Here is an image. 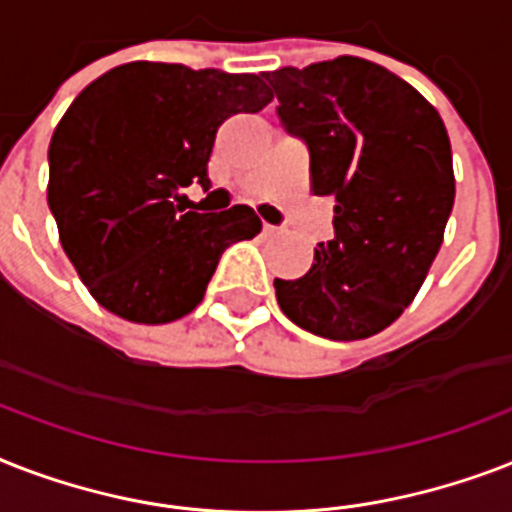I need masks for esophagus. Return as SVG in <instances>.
I'll return each mask as SVG.
<instances>
[{
    "label": "esophagus",
    "instance_id": "esophagus-1",
    "mask_svg": "<svg viewBox=\"0 0 512 512\" xmlns=\"http://www.w3.org/2000/svg\"><path fill=\"white\" fill-rule=\"evenodd\" d=\"M263 233H268V236H276V233H281V228H276V225H271V223H263Z\"/></svg>",
    "mask_w": 512,
    "mask_h": 512
}]
</instances>
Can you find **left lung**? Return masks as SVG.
<instances>
[{
	"mask_svg": "<svg viewBox=\"0 0 512 512\" xmlns=\"http://www.w3.org/2000/svg\"><path fill=\"white\" fill-rule=\"evenodd\" d=\"M265 79L281 127L308 148L313 193L335 199V239L305 276L273 281L276 300L313 335H377L412 303L444 241L454 207L444 122L412 84L353 55Z\"/></svg>",
	"mask_w": 512,
	"mask_h": 512,
	"instance_id": "1",
	"label": "left lung"
}]
</instances>
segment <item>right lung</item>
Wrapping results in <instances>:
<instances>
[{"mask_svg": "<svg viewBox=\"0 0 512 512\" xmlns=\"http://www.w3.org/2000/svg\"><path fill=\"white\" fill-rule=\"evenodd\" d=\"M273 100L263 76L135 60L87 84L52 132L47 204L79 279L106 311L167 324L201 303L220 255L260 233L244 204L183 212L207 185L217 127Z\"/></svg>", "mask_w": 512, "mask_h": 512, "instance_id": "add662e5", "label": "right lung"}]
</instances>
